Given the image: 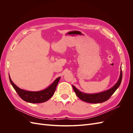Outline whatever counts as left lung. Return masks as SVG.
<instances>
[{"mask_svg": "<svg viewBox=\"0 0 133 133\" xmlns=\"http://www.w3.org/2000/svg\"><path fill=\"white\" fill-rule=\"evenodd\" d=\"M122 80V71L120 70V77L118 81L115 84V85L110 88V89L104 91L99 93L95 94H87L79 91L77 88L74 85H72L76 95L84 102L89 103H100L107 101L110 98V96L113 94L114 92L118 89L120 85Z\"/></svg>", "mask_w": 133, "mask_h": 133, "instance_id": "1", "label": "left lung"}]
</instances>
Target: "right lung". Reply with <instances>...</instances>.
I'll return each mask as SVG.
<instances>
[{"label": "right lung", "mask_w": 133, "mask_h": 133, "mask_svg": "<svg viewBox=\"0 0 133 133\" xmlns=\"http://www.w3.org/2000/svg\"><path fill=\"white\" fill-rule=\"evenodd\" d=\"M10 82L19 96L24 101L30 103H41L48 101L53 95L60 77L56 79L54 82L46 89L41 91H30L21 89L12 82L9 75Z\"/></svg>", "instance_id": "1"}]
</instances>
